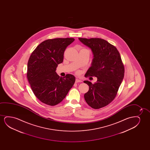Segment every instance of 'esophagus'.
I'll use <instances>...</instances> for the list:
<instances>
[{
    "instance_id": "34e87169",
    "label": "esophagus",
    "mask_w": 150,
    "mask_h": 150,
    "mask_svg": "<svg viewBox=\"0 0 150 150\" xmlns=\"http://www.w3.org/2000/svg\"><path fill=\"white\" fill-rule=\"evenodd\" d=\"M75 82L76 83H78V82H82V81L81 80H80V79H79L78 78H76V80H75Z\"/></svg>"
}]
</instances>
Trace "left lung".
<instances>
[{
	"mask_svg": "<svg viewBox=\"0 0 150 150\" xmlns=\"http://www.w3.org/2000/svg\"><path fill=\"white\" fill-rule=\"evenodd\" d=\"M83 44L90 47L94 58L85 77L95 76L94 84L84 81L89 86L84 94L85 100L91 108L98 109L109 105L116 96L123 80L125 68L117 48L105 40L99 38H79Z\"/></svg>",
	"mask_w": 150,
	"mask_h": 150,
	"instance_id": "left-lung-1",
	"label": "left lung"
}]
</instances>
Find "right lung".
Segmentation results:
<instances>
[{"label":"right lung","instance_id":"obj_1","mask_svg":"<svg viewBox=\"0 0 150 150\" xmlns=\"http://www.w3.org/2000/svg\"><path fill=\"white\" fill-rule=\"evenodd\" d=\"M75 39H47L36 47L28 62L27 76L33 92L42 103L51 106L62 102L74 85L72 74L60 77L55 72L63 62L64 52Z\"/></svg>","mask_w":150,"mask_h":150}]
</instances>
